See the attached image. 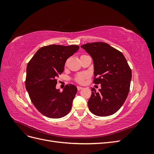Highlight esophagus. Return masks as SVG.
Listing matches in <instances>:
<instances>
[{"label": "esophagus", "instance_id": "34e87169", "mask_svg": "<svg viewBox=\"0 0 154 154\" xmlns=\"http://www.w3.org/2000/svg\"><path fill=\"white\" fill-rule=\"evenodd\" d=\"M77 89H78V91H80V90L83 89V87H80V86H78V87H77Z\"/></svg>", "mask_w": 154, "mask_h": 154}]
</instances>
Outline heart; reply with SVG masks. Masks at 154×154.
<instances>
[{"label": "heart", "instance_id": "1", "mask_svg": "<svg viewBox=\"0 0 154 154\" xmlns=\"http://www.w3.org/2000/svg\"><path fill=\"white\" fill-rule=\"evenodd\" d=\"M87 77V75L86 74H78V75L74 78L75 81L79 83H83L84 82L85 79Z\"/></svg>", "mask_w": 154, "mask_h": 154}]
</instances>
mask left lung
Returning a JSON list of instances; mask_svg holds the SVG:
<instances>
[{
  "label": "left lung",
  "mask_w": 154,
  "mask_h": 154,
  "mask_svg": "<svg viewBox=\"0 0 154 154\" xmlns=\"http://www.w3.org/2000/svg\"><path fill=\"white\" fill-rule=\"evenodd\" d=\"M81 48L91 55L94 62V83L101 89L92 88L88 101L91 112L97 116H108L117 112L128 94L132 71L119 51L104 42L83 44Z\"/></svg>",
  "instance_id": "1"
}]
</instances>
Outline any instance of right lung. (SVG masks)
<instances>
[{
  "instance_id": "1",
  "label": "right lung",
  "mask_w": 154,
  "mask_h": 154,
  "mask_svg": "<svg viewBox=\"0 0 154 154\" xmlns=\"http://www.w3.org/2000/svg\"><path fill=\"white\" fill-rule=\"evenodd\" d=\"M79 46L49 45L40 48L27 63L26 88L32 104L41 114L50 118H60L71 109L77 88L66 85L62 92L56 88L67 58Z\"/></svg>"
}]
</instances>
